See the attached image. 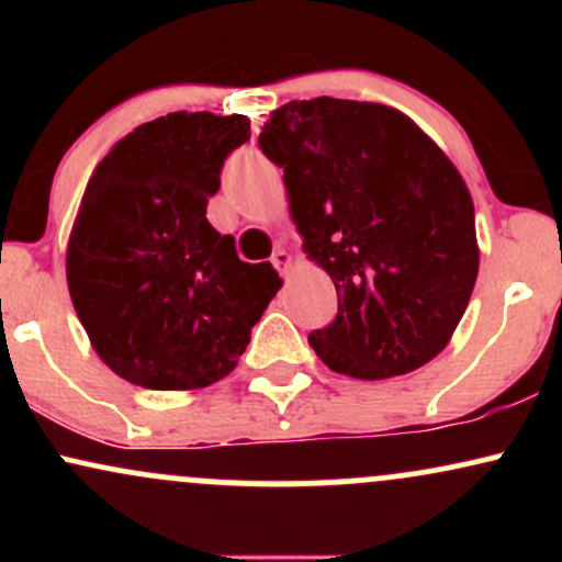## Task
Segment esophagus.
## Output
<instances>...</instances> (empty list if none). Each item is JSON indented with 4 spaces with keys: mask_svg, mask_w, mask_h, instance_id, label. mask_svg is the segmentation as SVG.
I'll return each instance as SVG.
<instances>
[{
    "mask_svg": "<svg viewBox=\"0 0 562 562\" xmlns=\"http://www.w3.org/2000/svg\"><path fill=\"white\" fill-rule=\"evenodd\" d=\"M272 263L280 269V274H288L290 267H293V256H290L285 248H277L272 254Z\"/></svg>",
    "mask_w": 562,
    "mask_h": 562,
    "instance_id": "esophagus-1",
    "label": "esophagus"
}]
</instances>
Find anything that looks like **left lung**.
I'll return each mask as SVG.
<instances>
[{
	"instance_id": "8db88e82",
	"label": "left lung",
	"mask_w": 562,
	"mask_h": 562,
	"mask_svg": "<svg viewBox=\"0 0 562 562\" xmlns=\"http://www.w3.org/2000/svg\"><path fill=\"white\" fill-rule=\"evenodd\" d=\"M259 145L282 166L303 254L338 317L308 346L340 375H406L447 348L479 277L473 198L447 153L380 102L293 100Z\"/></svg>"
}]
</instances>
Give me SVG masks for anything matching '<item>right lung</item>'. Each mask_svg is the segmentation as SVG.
<instances>
[{
	"label": "right lung",
	"mask_w": 562,
	"mask_h": 562,
	"mask_svg": "<svg viewBox=\"0 0 562 562\" xmlns=\"http://www.w3.org/2000/svg\"><path fill=\"white\" fill-rule=\"evenodd\" d=\"M250 139L245 115L169 113L128 132L97 164L66 254L70 301L119 378L195 391L227 378L282 288L245 263L205 218L218 171Z\"/></svg>",
	"instance_id": "1"
}]
</instances>
